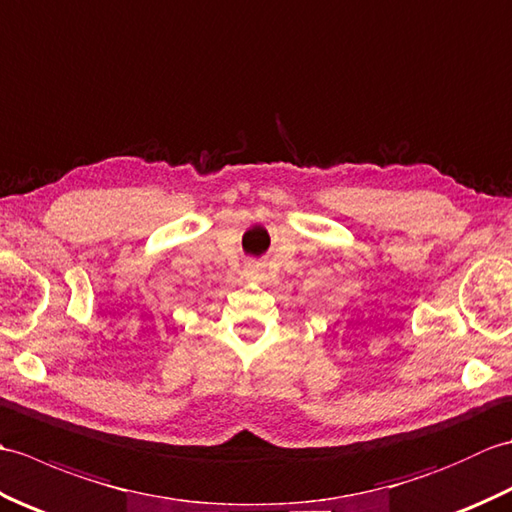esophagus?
Returning a JSON list of instances; mask_svg holds the SVG:
<instances>
[{"label": "esophagus", "instance_id": "esophagus-1", "mask_svg": "<svg viewBox=\"0 0 512 512\" xmlns=\"http://www.w3.org/2000/svg\"><path fill=\"white\" fill-rule=\"evenodd\" d=\"M257 270H259V264H248L246 266V275H257Z\"/></svg>", "mask_w": 512, "mask_h": 512}]
</instances>
